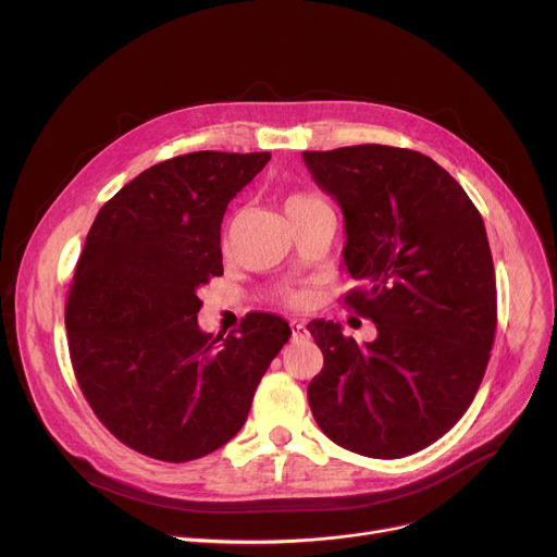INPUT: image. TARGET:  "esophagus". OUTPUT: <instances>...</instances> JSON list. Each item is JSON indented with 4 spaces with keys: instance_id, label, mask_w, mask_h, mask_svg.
Here are the masks:
<instances>
[{
    "instance_id": "esophagus-1",
    "label": "esophagus",
    "mask_w": 557,
    "mask_h": 557,
    "mask_svg": "<svg viewBox=\"0 0 557 557\" xmlns=\"http://www.w3.org/2000/svg\"><path fill=\"white\" fill-rule=\"evenodd\" d=\"M289 329H292V335L297 337V339L308 337V329H306L304 321H289Z\"/></svg>"
}]
</instances>
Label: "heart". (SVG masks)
<instances>
[{"instance_id":"b5f03b06","label":"heart","mask_w":557,"mask_h":557,"mask_svg":"<svg viewBox=\"0 0 557 557\" xmlns=\"http://www.w3.org/2000/svg\"><path fill=\"white\" fill-rule=\"evenodd\" d=\"M319 200L312 198V195H306V193H299V195H292V198L287 200V209H299V207H308V205H317Z\"/></svg>"}]
</instances>
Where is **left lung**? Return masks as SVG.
I'll use <instances>...</instances> for the list:
<instances>
[{
	"label": "left lung",
	"instance_id": "1",
	"mask_svg": "<svg viewBox=\"0 0 557 557\" xmlns=\"http://www.w3.org/2000/svg\"><path fill=\"white\" fill-rule=\"evenodd\" d=\"M346 222L344 304L371 319L359 346L310 321L323 369L308 403L333 443L403 459L438 441L472 405L497 331V285L481 213L434 159L394 146L304 152Z\"/></svg>",
	"mask_w": 557,
	"mask_h": 557
}]
</instances>
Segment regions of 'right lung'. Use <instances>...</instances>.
<instances>
[{
	"instance_id": "right-lung-1",
	"label": "right lung",
	"mask_w": 557,
	"mask_h": 557,
	"mask_svg": "<svg viewBox=\"0 0 557 557\" xmlns=\"http://www.w3.org/2000/svg\"><path fill=\"white\" fill-rule=\"evenodd\" d=\"M270 152L166 159L98 211L64 308L72 367L96 418L127 447L186 463L232 441L292 331L249 312L236 335L198 325L200 285L222 274L226 205Z\"/></svg>"
}]
</instances>
